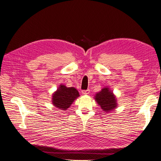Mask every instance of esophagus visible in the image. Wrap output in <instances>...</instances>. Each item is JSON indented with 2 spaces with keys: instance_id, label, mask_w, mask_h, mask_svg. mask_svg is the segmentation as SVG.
I'll use <instances>...</instances> for the list:
<instances>
[{
  "instance_id": "obj_1",
  "label": "esophagus",
  "mask_w": 161,
  "mask_h": 161,
  "mask_svg": "<svg viewBox=\"0 0 161 161\" xmlns=\"http://www.w3.org/2000/svg\"><path fill=\"white\" fill-rule=\"evenodd\" d=\"M90 92V90L89 89H87V90H84V91H81V93L84 95H89Z\"/></svg>"
}]
</instances>
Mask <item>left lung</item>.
Wrapping results in <instances>:
<instances>
[{
  "label": "left lung",
  "mask_w": 161,
  "mask_h": 161,
  "mask_svg": "<svg viewBox=\"0 0 161 161\" xmlns=\"http://www.w3.org/2000/svg\"><path fill=\"white\" fill-rule=\"evenodd\" d=\"M95 100L103 111L108 113L114 111L118 106L116 96L109 87H106L95 95Z\"/></svg>",
  "instance_id": "8db88e82"
}]
</instances>
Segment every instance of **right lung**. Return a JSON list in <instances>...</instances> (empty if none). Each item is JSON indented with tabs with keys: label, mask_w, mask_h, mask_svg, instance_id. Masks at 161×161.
Masks as SVG:
<instances>
[{
	"label": "right lung",
	"mask_w": 161,
	"mask_h": 161,
	"mask_svg": "<svg viewBox=\"0 0 161 161\" xmlns=\"http://www.w3.org/2000/svg\"><path fill=\"white\" fill-rule=\"evenodd\" d=\"M79 97V92L75 88L67 87L63 84H61L52 95V103L55 108L66 110Z\"/></svg>",
	"instance_id": "right-lung-1"
}]
</instances>
